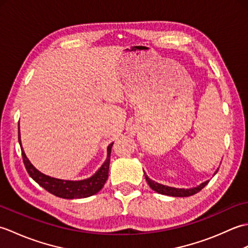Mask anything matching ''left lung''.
<instances>
[{
  "mask_svg": "<svg viewBox=\"0 0 248 248\" xmlns=\"http://www.w3.org/2000/svg\"><path fill=\"white\" fill-rule=\"evenodd\" d=\"M215 173H217V172H215ZM145 178H146L147 183L149 184V186L152 189H154V191H155L156 193H159V194L168 195V196H173V197H187V196H192V195L202 191V189L209 183V181H205V182L200 184V186H197V187L184 189V188H175V187L163 186V184H160V183H157V182H155L154 180H151V179H149L147 175H145Z\"/></svg>",
  "mask_w": 248,
  "mask_h": 248,
  "instance_id": "left-lung-1",
  "label": "left lung"
}]
</instances>
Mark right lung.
Here are the masks:
<instances>
[{"label": "right lung", "instance_id": "right-lung-1", "mask_svg": "<svg viewBox=\"0 0 248 248\" xmlns=\"http://www.w3.org/2000/svg\"><path fill=\"white\" fill-rule=\"evenodd\" d=\"M19 143L20 140V131H19ZM114 143L108 147V159L104 162V164L100 167V170L94 173L91 178L85 179L82 181H68L61 180V179L51 178L49 176L44 175L43 172L37 170L36 168L31 164L28 157H26L24 151L21 146V154H22V159L24 166L28 170L29 175L34 179V180L46 189L49 193L55 195L57 197L65 198V199H75V198H85L92 195L98 193L107 182L108 178V168H109V159H110V150Z\"/></svg>", "mask_w": 248, "mask_h": 248}]
</instances>
